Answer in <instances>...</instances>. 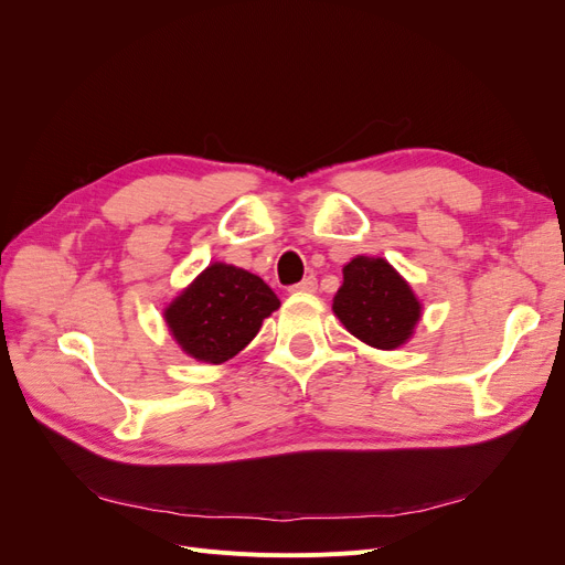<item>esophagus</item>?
<instances>
[{"label":"esophagus","instance_id":"1","mask_svg":"<svg viewBox=\"0 0 565 565\" xmlns=\"http://www.w3.org/2000/svg\"><path fill=\"white\" fill-rule=\"evenodd\" d=\"M316 289H318V280L313 276H309V278H303L299 285H295L292 292H316Z\"/></svg>","mask_w":565,"mask_h":565}]
</instances>
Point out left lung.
<instances>
[{"instance_id":"obj_1","label":"left lung","mask_w":565,"mask_h":565,"mask_svg":"<svg viewBox=\"0 0 565 565\" xmlns=\"http://www.w3.org/2000/svg\"><path fill=\"white\" fill-rule=\"evenodd\" d=\"M344 282L332 299L339 322L363 344L393 351L407 344L422 318L413 287L382 256H355L344 268Z\"/></svg>"}]
</instances>
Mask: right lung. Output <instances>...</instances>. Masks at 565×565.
Instances as JSON below:
<instances>
[{
    "instance_id": "right-lung-1",
    "label": "right lung",
    "mask_w": 565,
    "mask_h": 565,
    "mask_svg": "<svg viewBox=\"0 0 565 565\" xmlns=\"http://www.w3.org/2000/svg\"><path fill=\"white\" fill-rule=\"evenodd\" d=\"M278 309L280 299L259 276L214 262L164 306L162 318L185 355L221 365L241 353Z\"/></svg>"
}]
</instances>
